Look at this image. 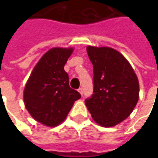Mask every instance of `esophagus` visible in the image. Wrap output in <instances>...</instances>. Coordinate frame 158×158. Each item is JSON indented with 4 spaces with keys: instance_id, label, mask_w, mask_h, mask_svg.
<instances>
[{
    "instance_id": "1",
    "label": "esophagus",
    "mask_w": 158,
    "mask_h": 158,
    "mask_svg": "<svg viewBox=\"0 0 158 158\" xmlns=\"http://www.w3.org/2000/svg\"><path fill=\"white\" fill-rule=\"evenodd\" d=\"M78 91L83 96V94H84V89H83V88H79V89H78Z\"/></svg>"
}]
</instances>
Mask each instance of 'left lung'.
Instances as JSON below:
<instances>
[{"label": "left lung", "mask_w": 158, "mask_h": 158, "mask_svg": "<svg viewBox=\"0 0 158 158\" xmlns=\"http://www.w3.org/2000/svg\"><path fill=\"white\" fill-rule=\"evenodd\" d=\"M93 64L94 89L85 105L95 122L113 127L132 113L139 100V81L127 59L110 47L87 46Z\"/></svg>", "instance_id": "8db88e82"}]
</instances>
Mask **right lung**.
<instances>
[{"label":"right lung","mask_w":158,"mask_h":158,"mask_svg":"<svg viewBox=\"0 0 158 158\" xmlns=\"http://www.w3.org/2000/svg\"><path fill=\"white\" fill-rule=\"evenodd\" d=\"M73 48L55 47L45 53L33 69L23 90L29 114L44 125L54 127L66 118L81 96L69 86L64 66Z\"/></svg>","instance_id":"obj_1"}]
</instances>
